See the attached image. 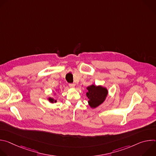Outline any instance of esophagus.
<instances>
[{
	"label": "esophagus",
	"mask_w": 156,
	"mask_h": 156,
	"mask_svg": "<svg viewBox=\"0 0 156 156\" xmlns=\"http://www.w3.org/2000/svg\"><path fill=\"white\" fill-rule=\"evenodd\" d=\"M69 86H70V87H74L75 86V84H73V83H70V84H69Z\"/></svg>",
	"instance_id": "obj_1"
}]
</instances>
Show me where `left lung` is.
I'll list each match as a JSON object with an SVG mask.
<instances>
[{
	"instance_id": "left-lung-1",
	"label": "left lung",
	"mask_w": 156,
	"mask_h": 156,
	"mask_svg": "<svg viewBox=\"0 0 156 156\" xmlns=\"http://www.w3.org/2000/svg\"><path fill=\"white\" fill-rule=\"evenodd\" d=\"M87 92L86 96L89 99L88 104L93 108H96L105 100L107 96L108 91L107 88L101 86H95L92 84L87 87Z\"/></svg>"
}]
</instances>
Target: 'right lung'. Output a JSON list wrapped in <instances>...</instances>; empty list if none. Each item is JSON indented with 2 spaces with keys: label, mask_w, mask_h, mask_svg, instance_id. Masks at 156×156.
Wrapping results in <instances>:
<instances>
[{
  "label": "right lung",
  "mask_w": 156,
  "mask_h": 156,
  "mask_svg": "<svg viewBox=\"0 0 156 156\" xmlns=\"http://www.w3.org/2000/svg\"><path fill=\"white\" fill-rule=\"evenodd\" d=\"M48 100H49V102H51V103H54V102H57V100H55L54 98H48Z\"/></svg>",
  "instance_id": "1"
}]
</instances>
